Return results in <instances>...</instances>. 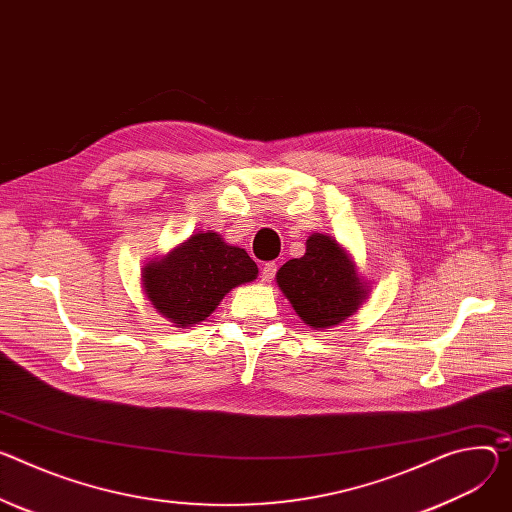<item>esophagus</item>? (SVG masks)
<instances>
[{
  "mask_svg": "<svg viewBox=\"0 0 512 512\" xmlns=\"http://www.w3.org/2000/svg\"><path fill=\"white\" fill-rule=\"evenodd\" d=\"M275 271H277V265H275L273 261H269V263H263V267H261V282L269 284V282L273 280Z\"/></svg>",
  "mask_w": 512,
  "mask_h": 512,
  "instance_id": "34e87169",
  "label": "esophagus"
}]
</instances>
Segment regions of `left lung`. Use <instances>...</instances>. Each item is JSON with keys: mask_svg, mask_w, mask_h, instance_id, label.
<instances>
[{"mask_svg": "<svg viewBox=\"0 0 512 512\" xmlns=\"http://www.w3.org/2000/svg\"><path fill=\"white\" fill-rule=\"evenodd\" d=\"M296 314L312 329H331L351 316L367 296L345 249L327 235H312L306 253L275 275Z\"/></svg>", "mask_w": 512, "mask_h": 512, "instance_id": "left-lung-1", "label": "left lung"}]
</instances>
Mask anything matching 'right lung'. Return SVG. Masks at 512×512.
I'll list each match as a JSON object with an SVG mask.
<instances>
[{
	"instance_id": "right-lung-1",
	"label": "right lung",
	"mask_w": 512,
	"mask_h": 512,
	"mask_svg": "<svg viewBox=\"0 0 512 512\" xmlns=\"http://www.w3.org/2000/svg\"><path fill=\"white\" fill-rule=\"evenodd\" d=\"M257 265L245 249L226 245L216 232H198L165 259L143 269L147 298L175 327L206 320L220 300L253 282Z\"/></svg>"
}]
</instances>
